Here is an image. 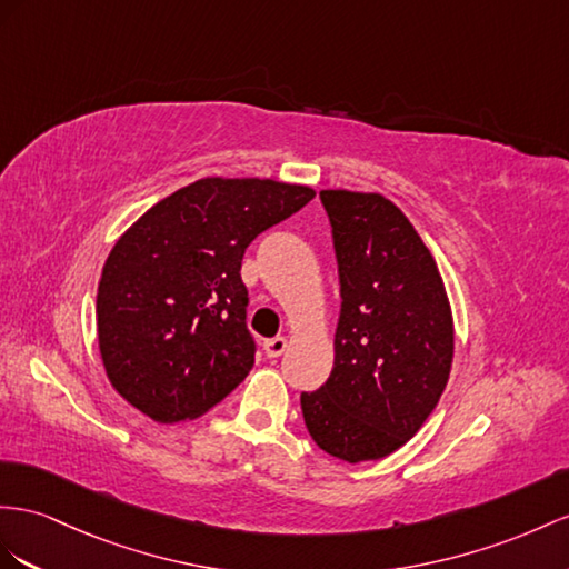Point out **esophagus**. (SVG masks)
Wrapping results in <instances>:
<instances>
[{"mask_svg":"<svg viewBox=\"0 0 569 569\" xmlns=\"http://www.w3.org/2000/svg\"><path fill=\"white\" fill-rule=\"evenodd\" d=\"M286 348H288V339H286V337H276V339H267V341H264V353H267L269 358L283 356Z\"/></svg>","mask_w":569,"mask_h":569,"instance_id":"esophagus-1","label":"esophagus"}]
</instances>
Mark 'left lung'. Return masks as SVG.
<instances>
[{"mask_svg": "<svg viewBox=\"0 0 569 569\" xmlns=\"http://www.w3.org/2000/svg\"><path fill=\"white\" fill-rule=\"evenodd\" d=\"M339 261L333 368L302 391V418L348 463L403 447L440 401L455 358V317L432 252L395 201L322 189Z\"/></svg>", "mask_w": 569, "mask_h": 569, "instance_id": "left-lung-1", "label": "left lung"}]
</instances>
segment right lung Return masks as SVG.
I'll return each instance as SVG.
<instances>
[{
	"label": "right lung",
	"mask_w": 569,
	"mask_h": 569,
	"mask_svg": "<svg viewBox=\"0 0 569 569\" xmlns=\"http://www.w3.org/2000/svg\"><path fill=\"white\" fill-rule=\"evenodd\" d=\"M308 184L201 178L129 226L98 283L100 360L118 395L156 423L207 413L254 366L242 254L300 211Z\"/></svg>",
	"instance_id": "add662e5"
}]
</instances>
